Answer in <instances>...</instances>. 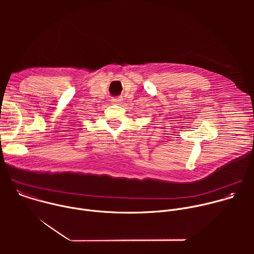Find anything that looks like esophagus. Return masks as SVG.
<instances>
[{"instance_id": "34e87169", "label": "esophagus", "mask_w": 254, "mask_h": 254, "mask_svg": "<svg viewBox=\"0 0 254 254\" xmlns=\"http://www.w3.org/2000/svg\"><path fill=\"white\" fill-rule=\"evenodd\" d=\"M112 102L114 104H117V105H121L123 103V98L122 97H116V98H113L112 99Z\"/></svg>"}]
</instances>
